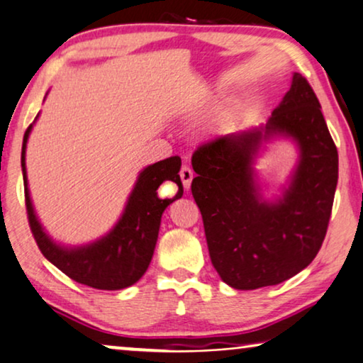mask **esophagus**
<instances>
[{
	"label": "esophagus",
	"mask_w": 363,
	"mask_h": 363,
	"mask_svg": "<svg viewBox=\"0 0 363 363\" xmlns=\"http://www.w3.org/2000/svg\"><path fill=\"white\" fill-rule=\"evenodd\" d=\"M179 174H181L184 189H186V191H189V189H191V184H192V177H194L192 169L189 166H182Z\"/></svg>",
	"instance_id": "esophagus-1"
}]
</instances>
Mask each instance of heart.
Wrapping results in <instances>:
<instances>
[{
	"instance_id": "obj_1",
	"label": "heart",
	"mask_w": 363,
	"mask_h": 363,
	"mask_svg": "<svg viewBox=\"0 0 363 363\" xmlns=\"http://www.w3.org/2000/svg\"><path fill=\"white\" fill-rule=\"evenodd\" d=\"M238 120V108L237 105L228 101L222 105L213 113L208 116V120L203 123V133L208 138H222L228 135Z\"/></svg>"
}]
</instances>
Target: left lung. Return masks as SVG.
<instances>
[{
    "label": "left lung",
    "instance_id": "left-lung-1",
    "mask_svg": "<svg viewBox=\"0 0 363 363\" xmlns=\"http://www.w3.org/2000/svg\"><path fill=\"white\" fill-rule=\"evenodd\" d=\"M277 139L293 142L298 161L279 196L268 198L254 164ZM192 167V196L223 283L242 291L279 284L315 258L333 211L339 156L303 75L293 74L267 123L201 146Z\"/></svg>",
    "mask_w": 363,
    "mask_h": 363
}]
</instances>
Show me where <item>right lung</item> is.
Masks as SVG:
<instances>
[{
    "label": "right lung",
    "instance_id": "obj_1",
    "mask_svg": "<svg viewBox=\"0 0 363 363\" xmlns=\"http://www.w3.org/2000/svg\"><path fill=\"white\" fill-rule=\"evenodd\" d=\"M38 118L39 113L24 133L21 167L29 225L39 250L60 272L90 288L116 291L140 281L155 253L162 212L169 203L182 197L181 157H167L140 171L123 212L105 235L84 245H65L50 237L40 223L29 192L26 147ZM164 180H172L180 187L174 199L157 197V187Z\"/></svg>",
    "mask_w": 363,
    "mask_h": 363
}]
</instances>
